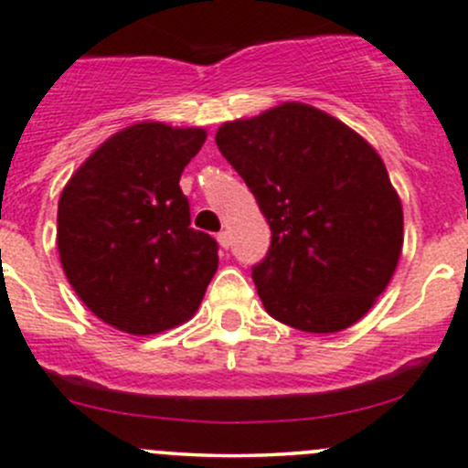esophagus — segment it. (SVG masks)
I'll list each match as a JSON object with an SVG mask.
<instances>
[{
    "instance_id": "obj_1",
    "label": "esophagus",
    "mask_w": 468,
    "mask_h": 468,
    "mask_svg": "<svg viewBox=\"0 0 468 468\" xmlns=\"http://www.w3.org/2000/svg\"><path fill=\"white\" fill-rule=\"evenodd\" d=\"M217 242H219L221 249H229L230 247V233H229V230H221V233H217Z\"/></svg>"
}]
</instances>
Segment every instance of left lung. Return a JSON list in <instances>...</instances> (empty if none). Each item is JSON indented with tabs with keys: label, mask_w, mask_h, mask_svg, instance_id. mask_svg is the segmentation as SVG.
Returning <instances> with one entry per match:
<instances>
[{
	"label": "left lung",
	"mask_w": 468,
	"mask_h": 468,
	"mask_svg": "<svg viewBox=\"0 0 468 468\" xmlns=\"http://www.w3.org/2000/svg\"><path fill=\"white\" fill-rule=\"evenodd\" d=\"M215 143L271 229L267 256L251 267L264 310L305 333L365 317L403 247V210L374 146L294 101L226 122Z\"/></svg>",
	"instance_id": "1"
}]
</instances>
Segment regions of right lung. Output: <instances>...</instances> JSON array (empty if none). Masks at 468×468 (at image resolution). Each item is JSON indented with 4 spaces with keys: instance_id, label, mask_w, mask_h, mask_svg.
Listing matches in <instances>:
<instances>
[{
    "instance_id": "right-lung-1",
    "label": "right lung",
    "mask_w": 468,
    "mask_h": 468,
    "mask_svg": "<svg viewBox=\"0 0 468 468\" xmlns=\"http://www.w3.org/2000/svg\"><path fill=\"white\" fill-rule=\"evenodd\" d=\"M204 129L129 126L77 169L58 201V253L101 322L154 335L187 322L217 271L215 238L190 226L178 187Z\"/></svg>"
}]
</instances>
